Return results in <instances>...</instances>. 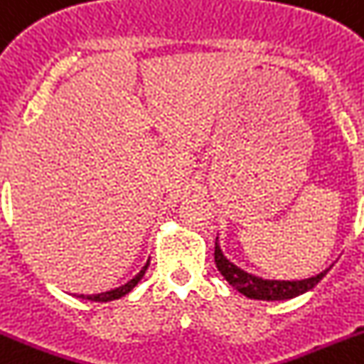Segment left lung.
I'll use <instances>...</instances> for the list:
<instances>
[{
	"label": "left lung",
	"instance_id": "1",
	"mask_svg": "<svg viewBox=\"0 0 364 364\" xmlns=\"http://www.w3.org/2000/svg\"><path fill=\"white\" fill-rule=\"evenodd\" d=\"M215 262L220 274L224 276L229 285L237 289L240 294L252 300H264V301H277V300H291L296 296L304 294V292L311 291L313 287H316L320 279H322L328 270L320 272L316 276L307 277V279L300 281H277V279H262V277L253 276L250 272L242 270L240 267L233 264L225 257L222 250H220L218 237L215 242Z\"/></svg>",
	"mask_w": 364,
	"mask_h": 364
}]
</instances>
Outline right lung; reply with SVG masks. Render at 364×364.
<instances>
[{
  "label": "right lung",
  "mask_w": 364,
  "mask_h": 364,
  "mask_svg": "<svg viewBox=\"0 0 364 364\" xmlns=\"http://www.w3.org/2000/svg\"><path fill=\"white\" fill-rule=\"evenodd\" d=\"M148 267H149V261L146 262L144 267H142V270H140L139 274H136V276L133 277V279L127 281L125 285L118 287V289H112V291H107V292H100V294H90V296L81 294V296H79V298H83V300H90V301H112V300H118V298H122V296H125V294H127V292H131V291H133V289H135L136 283H139V281L142 279V276H144L146 270H148Z\"/></svg>",
  "instance_id": "obj_1"
}]
</instances>
